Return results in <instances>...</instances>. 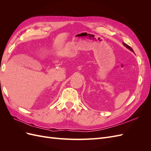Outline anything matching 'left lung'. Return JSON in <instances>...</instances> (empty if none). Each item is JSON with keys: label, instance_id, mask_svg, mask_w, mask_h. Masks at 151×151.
<instances>
[{"label": "left lung", "instance_id": "1", "mask_svg": "<svg viewBox=\"0 0 151 151\" xmlns=\"http://www.w3.org/2000/svg\"><path fill=\"white\" fill-rule=\"evenodd\" d=\"M123 45H124L125 47H126L128 49H129V50H130V51H132V52H134V50H133V49H132L130 46H129V45H127V44H126V43H123Z\"/></svg>", "mask_w": 151, "mask_h": 151}]
</instances>
